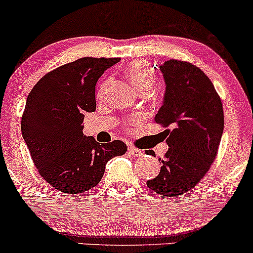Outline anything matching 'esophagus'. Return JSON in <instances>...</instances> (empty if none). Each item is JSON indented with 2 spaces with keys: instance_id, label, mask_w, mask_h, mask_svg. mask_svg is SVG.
Instances as JSON below:
<instances>
[{
  "instance_id": "obj_1",
  "label": "esophagus",
  "mask_w": 253,
  "mask_h": 253,
  "mask_svg": "<svg viewBox=\"0 0 253 253\" xmlns=\"http://www.w3.org/2000/svg\"><path fill=\"white\" fill-rule=\"evenodd\" d=\"M128 154L132 155L133 157H140L143 155V151L139 149L134 148V146H128Z\"/></svg>"
}]
</instances>
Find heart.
Here are the masks:
<instances>
[{"label":"heart","mask_w":253,"mask_h":253,"mask_svg":"<svg viewBox=\"0 0 253 253\" xmlns=\"http://www.w3.org/2000/svg\"><path fill=\"white\" fill-rule=\"evenodd\" d=\"M125 73L132 85L140 92H148L154 85L155 78H156L154 69L144 60H134L129 62L126 66ZM108 85H109V80H105L99 88L98 97H102ZM131 122H135V120H132Z\"/></svg>","instance_id":"b5f03b06"}]
</instances>
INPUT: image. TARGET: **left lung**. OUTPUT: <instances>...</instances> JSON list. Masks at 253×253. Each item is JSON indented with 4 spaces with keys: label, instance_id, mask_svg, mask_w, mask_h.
<instances>
[{
    "label": "left lung",
    "instance_id": "1",
    "mask_svg": "<svg viewBox=\"0 0 253 253\" xmlns=\"http://www.w3.org/2000/svg\"><path fill=\"white\" fill-rule=\"evenodd\" d=\"M160 69L166 93L155 121L171 129H166L169 149L158 158L160 174L146 185L165 198L188 192L208 173L217 155L224 116L220 96L202 69L179 60L166 61Z\"/></svg>",
    "mask_w": 253,
    "mask_h": 253
}]
</instances>
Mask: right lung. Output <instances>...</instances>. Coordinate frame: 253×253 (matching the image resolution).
<instances>
[{
    "mask_svg": "<svg viewBox=\"0 0 253 253\" xmlns=\"http://www.w3.org/2000/svg\"><path fill=\"white\" fill-rule=\"evenodd\" d=\"M113 57H82L49 72L27 96L21 133L38 173L54 188L78 194L103 177L105 165L127 151L124 141L97 143L86 137L84 114L96 110L99 77L118 63Z\"/></svg>",
    "mask_w": 253,
    "mask_h": 253,
    "instance_id": "1",
    "label": "right lung"
}]
</instances>
